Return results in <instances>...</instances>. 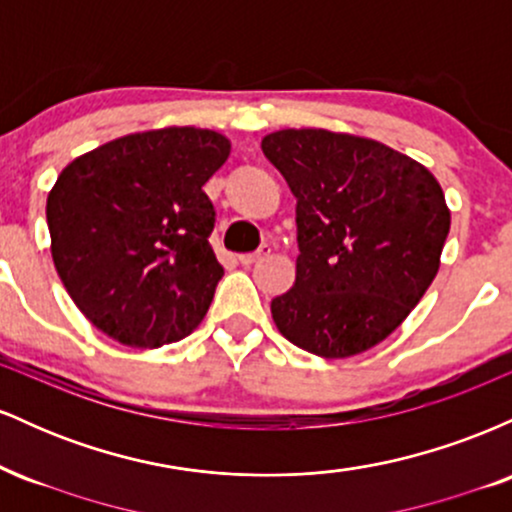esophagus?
<instances>
[{
    "label": "esophagus",
    "instance_id": "obj_1",
    "mask_svg": "<svg viewBox=\"0 0 512 512\" xmlns=\"http://www.w3.org/2000/svg\"><path fill=\"white\" fill-rule=\"evenodd\" d=\"M269 252H272V248H269V245H262V248L257 250V252H245V255H238V262L243 264V267H250V264L264 260V257H267Z\"/></svg>",
    "mask_w": 512,
    "mask_h": 512
}]
</instances>
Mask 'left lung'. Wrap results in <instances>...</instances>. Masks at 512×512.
<instances>
[{
    "instance_id": "left-lung-1",
    "label": "left lung",
    "mask_w": 512,
    "mask_h": 512,
    "mask_svg": "<svg viewBox=\"0 0 512 512\" xmlns=\"http://www.w3.org/2000/svg\"><path fill=\"white\" fill-rule=\"evenodd\" d=\"M296 197V284L272 301L276 330L320 358L373 349L436 279L450 231L438 180L407 154L330 129L262 139Z\"/></svg>"
}]
</instances>
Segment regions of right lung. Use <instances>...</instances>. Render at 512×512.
<instances>
[{
	"instance_id": "1",
	"label": "right lung",
	"mask_w": 512,
	"mask_h": 512,
	"mask_svg": "<svg viewBox=\"0 0 512 512\" xmlns=\"http://www.w3.org/2000/svg\"><path fill=\"white\" fill-rule=\"evenodd\" d=\"M228 154L214 129L163 127L113 139L62 170L48 195L52 262L93 327L158 349L204 320L223 267L202 187Z\"/></svg>"
}]
</instances>
